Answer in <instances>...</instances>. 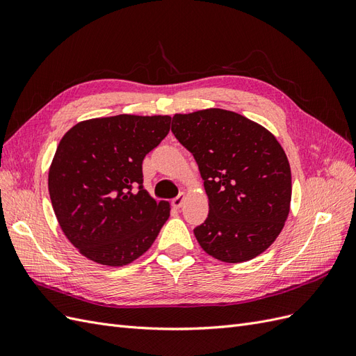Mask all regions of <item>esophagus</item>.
Returning <instances> with one entry per match:
<instances>
[{"instance_id":"1","label":"esophagus","mask_w":356,"mask_h":356,"mask_svg":"<svg viewBox=\"0 0 356 356\" xmlns=\"http://www.w3.org/2000/svg\"><path fill=\"white\" fill-rule=\"evenodd\" d=\"M182 203H184V193H181L175 199H172V207L175 209H179L182 207Z\"/></svg>"}]
</instances>
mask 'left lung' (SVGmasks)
Listing matches in <instances>:
<instances>
[{
    "label": "left lung",
    "instance_id": "left-lung-1",
    "mask_svg": "<svg viewBox=\"0 0 356 356\" xmlns=\"http://www.w3.org/2000/svg\"><path fill=\"white\" fill-rule=\"evenodd\" d=\"M172 134L197 161L208 195V218L195 229L202 250L224 263L264 252L282 232L291 203V169L277 139L221 108L175 114Z\"/></svg>",
    "mask_w": 356,
    "mask_h": 356
}]
</instances>
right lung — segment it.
I'll list each match as a JSON object with an SVG mask.
<instances>
[{
  "label": "right lung",
  "instance_id": "right-lung-1",
  "mask_svg": "<svg viewBox=\"0 0 356 356\" xmlns=\"http://www.w3.org/2000/svg\"><path fill=\"white\" fill-rule=\"evenodd\" d=\"M170 129L169 115L92 118L63 135L49 170L53 211L89 260L120 267L148 251L170 207L144 190L143 160Z\"/></svg>",
  "mask_w": 356,
  "mask_h": 356
}]
</instances>
